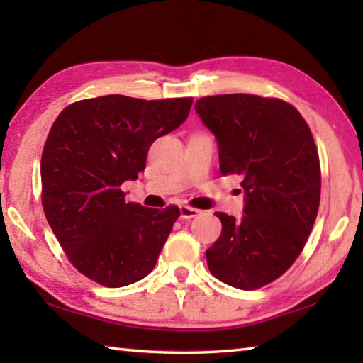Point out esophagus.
Masks as SVG:
<instances>
[{
	"mask_svg": "<svg viewBox=\"0 0 363 363\" xmlns=\"http://www.w3.org/2000/svg\"><path fill=\"white\" fill-rule=\"evenodd\" d=\"M181 217L182 218H186V220H190V218H195L196 215H199L201 213V211H198V209H194V207H190V206H181Z\"/></svg>",
	"mask_w": 363,
	"mask_h": 363,
	"instance_id": "obj_1",
	"label": "esophagus"
}]
</instances>
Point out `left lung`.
I'll use <instances>...</instances> for the list:
<instances>
[{
    "mask_svg": "<svg viewBox=\"0 0 363 363\" xmlns=\"http://www.w3.org/2000/svg\"><path fill=\"white\" fill-rule=\"evenodd\" d=\"M217 138L220 172L240 174L243 217L217 212L223 230L206 251L211 273L256 290L284 274L303 251L318 213L320 159L306 120L276 98L233 94L198 99Z\"/></svg>",
    "mask_w": 363,
    "mask_h": 363,
    "instance_id": "obj_1",
    "label": "left lung"
}]
</instances>
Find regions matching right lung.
Listing matches in <instances>:
<instances>
[{"mask_svg": "<svg viewBox=\"0 0 363 363\" xmlns=\"http://www.w3.org/2000/svg\"><path fill=\"white\" fill-rule=\"evenodd\" d=\"M191 103L106 95L70 104L54 121L40 164L43 211L89 279L117 289L152 272L179 209L128 203L120 187L137 179L152 142L179 128Z\"/></svg>", "mask_w": 363, "mask_h": 363, "instance_id": "right-lung-1", "label": "right lung"}]
</instances>
